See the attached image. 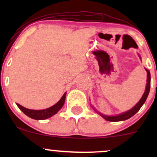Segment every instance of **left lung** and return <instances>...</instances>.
Returning a JSON list of instances; mask_svg holds the SVG:
<instances>
[{"instance_id": "8db88e82", "label": "left lung", "mask_w": 157, "mask_h": 157, "mask_svg": "<svg viewBox=\"0 0 157 157\" xmlns=\"http://www.w3.org/2000/svg\"><path fill=\"white\" fill-rule=\"evenodd\" d=\"M145 70H146V71H147L146 89H145V92H144L143 95H142V98L140 99V101H139L137 103H136V105H135L134 107H133L132 109L129 110V111H126V112H124L122 113H120V114L117 115V116H106V115L102 114V113H101L97 112V111L94 109L95 111H96L99 114H100V116L102 117H103L105 120H107V121H111V122L122 121V120H128V119L131 118V117L134 116L135 113H137L139 111V110L141 109L142 105L145 103V100H146L147 97V96H148L149 91H150L151 74H150V71H149L147 69H146V68H145Z\"/></svg>"}]
</instances>
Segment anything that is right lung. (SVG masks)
Segmentation results:
<instances>
[{
    "instance_id": "add662e5",
    "label": "right lung",
    "mask_w": 157,
    "mask_h": 157,
    "mask_svg": "<svg viewBox=\"0 0 157 157\" xmlns=\"http://www.w3.org/2000/svg\"><path fill=\"white\" fill-rule=\"evenodd\" d=\"M66 92L64 93V94L63 95V97H61V99L59 100L55 105H54L52 107L48 108V109H44V110H31L28 109L26 108L23 107L22 105H19L18 103L17 104V105L18 106V108L21 111H23L25 114L27 115L28 117H29L30 118L34 119V120H46V119L51 117L55 115V113L58 112L60 110L62 109L63 105H64L65 100H66Z\"/></svg>"
}]
</instances>
